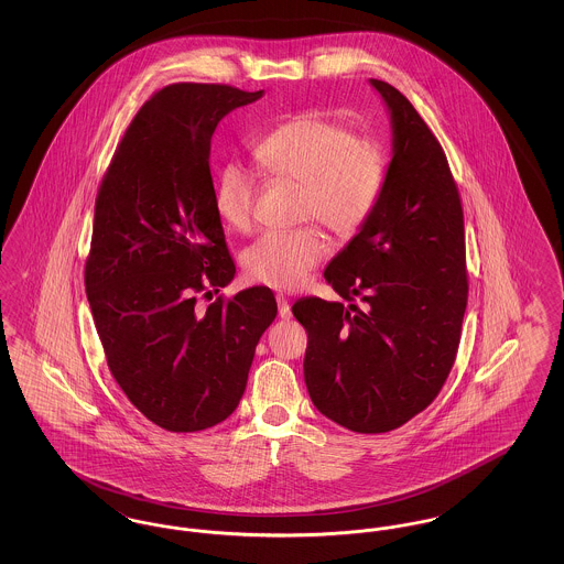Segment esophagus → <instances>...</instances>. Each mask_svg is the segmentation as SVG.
<instances>
[{
  "label": "esophagus",
  "instance_id": "34e87169",
  "mask_svg": "<svg viewBox=\"0 0 564 564\" xmlns=\"http://www.w3.org/2000/svg\"><path fill=\"white\" fill-rule=\"evenodd\" d=\"M276 304H279V317L281 319H290L292 317V306H290L288 297L281 294L276 295Z\"/></svg>",
  "mask_w": 564,
  "mask_h": 564
}]
</instances>
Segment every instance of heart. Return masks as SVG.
Instances as JSON below:
<instances>
[{"mask_svg":"<svg viewBox=\"0 0 564 564\" xmlns=\"http://www.w3.org/2000/svg\"><path fill=\"white\" fill-rule=\"evenodd\" d=\"M267 175L300 188L295 217L317 219L336 237L355 235L372 214L387 177V156L370 137L317 111L276 127L256 148ZM215 214L232 230L251 224L253 182L241 169H226L215 186ZM325 247L313 228L264 232L242 253V269L274 290L300 288L323 260Z\"/></svg>","mask_w":564,"mask_h":564,"instance_id":"obj_1","label":"heart"}]
</instances>
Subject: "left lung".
<instances>
[{"instance_id": "8db88e82", "label": "left lung", "mask_w": 564, "mask_h": 564, "mask_svg": "<svg viewBox=\"0 0 564 564\" xmlns=\"http://www.w3.org/2000/svg\"><path fill=\"white\" fill-rule=\"evenodd\" d=\"M391 122V161L366 224L323 272L334 292L292 306L308 334L315 408L357 433L398 430L440 393L467 306L465 228L446 154L398 88L370 80Z\"/></svg>"}]
</instances>
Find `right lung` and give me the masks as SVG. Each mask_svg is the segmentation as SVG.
<instances>
[{"instance_id":"add662e5","label":"right lung","mask_w":564,"mask_h":564,"mask_svg":"<svg viewBox=\"0 0 564 564\" xmlns=\"http://www.w3.org/2000/svg\"><path fill=\"white\" fill-rule=\"evenodd\" d=\"M262 95L221 84L162 88L134 116L99 188L88 304L116 382L162 430L226 421L276 317L264 285L196 308V294H217L237 274L215 214L212 137L224 116Z\"/></svg>"}]
</instances>
